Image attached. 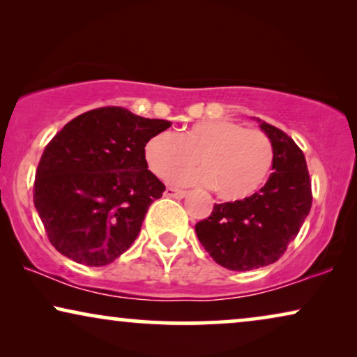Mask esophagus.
Segmentation results:
<instances>
[{
    "label": "esophagus",
    "instance_id": "34e87169",
    "mask_svg": "<svg viewBox=\"0 0 357 357\" xmlns=\"http://www.w3.org/2000/svg\"><path fill=\"white\" fill-rule=\"evenodd\" d=\"M165 197L169 198H183L187 192H183V190H177V188H172V187H167L164 192Z\"/></svg>",
    "mask_w": 357,
    "mask_h": 357
}]
</instances>
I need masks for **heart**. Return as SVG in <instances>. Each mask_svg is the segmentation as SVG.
Masks as SVG:
<instances>
[{
    "label": "heart",
    "instance_id": "heart-1",
    "mask_svg": "<svg viewBox=\"0 0 357 357\" xmlns=\"http://www.w3.org/2000/svg\"><path fill=\"white\" fill-rule=\"evenodd\" d=\"M197 158L203 169L176 172L191 167ZM144 159L160 178L175 172L174 183L209 185L224 202H241L266 182L275 148L261 130L243 128L232 120H203L178 135H153L144 144Z\"/></svg>",
    "mask_w": 357,
    "mask_h": 357
}]
</instances>
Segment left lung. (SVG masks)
I'll list each match as a JSON object with an SVG mask.
<instances>
[{"label":"left lung","mask_w":357,"mask_h":357,"mask_svg":"<svg viewBox=\"0 0 357 357\" xmlns=\"http://www.w3.org/2000/svg\"><path fill=\"white\" fill-rule=\"evenodd\" d=\"M255 120L275 148L270 178L252 197L214 204L211 216L195 226L204 250L232 271H250L275 263L299 234L312 206L304 153L284 131Z\"/></svg>","instance_id":"left-lung-1"}]
</instances>
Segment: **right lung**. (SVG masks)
I'll return each instance as SVG.
<instances>
[{"label": "right lung", "instance_id": "right-lung-1", "mask_svg": "<svg viewBox=\"0 0 357 357\" xmlns=\"http://www.w3.org/2000/svg\"><path fill=\"white\" fill-rule=\"evenodd\" d=\"M170 125L102 107L53 136L38 162L33 204L61 255L105 266L128 250L151 203L165 190L148 170L144 144Z\"/></svg>", "mask_w": 357, "mask_h": 357}]
</instances>
